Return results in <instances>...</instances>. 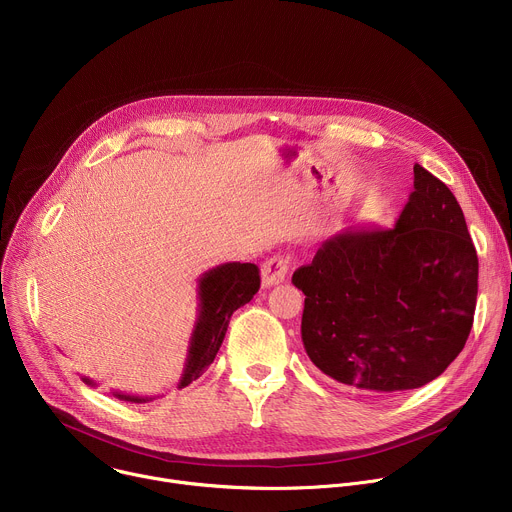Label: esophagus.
<instances>
[{"mask_svg":"<svg viewBox=\"0 0 512 512\" xmlns=\"http://www.w3.org/2000/svg\"><path fill=\"white\" fill-rule=\"evenodd\" d=\"M287 269H289V261L283 255H273L271 259H267L261 265V283H263V287H271V285L281 283L287 275Z\"/></svg>","mask_w":512,"mask_h":512,"instance_id":"1","label":"esophagus"}]
</instances>
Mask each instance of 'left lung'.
I'll return each mask as SVG.
<instances>
[{
	"label": "left lung",
	"mask_w": 512,
	"mask_h": 512,
	"mask_svg": "<svg viewBox=\"0 0 512 512\" xmlns=\"http://www.w3.org/2000/svg\"><path fill=\"white\" fill-rule=\"evenodd\" d=\"M393 229L352 227L322 243L291 283L304 291L302 340L316 367L364 393L440 377L476 310L478 255L452 190L413 166Z\"/></svg>",
	"instance_id": "8db88e82"
}]
</instances>
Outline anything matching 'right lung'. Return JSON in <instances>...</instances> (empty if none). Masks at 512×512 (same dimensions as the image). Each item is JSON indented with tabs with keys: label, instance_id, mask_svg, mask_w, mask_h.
<instances>
[{
	"label": "right lung",
	"instance_id": "obj_1",
	"mask_svg": "<svg viewBox=\"0 0 512 512\" xmlns=\"http://www.w3.org/2000/svg\"><path fill=\"white\" fill-rule=\"evenodd\" d=\"M261 277L253 263H223L208 269L198 279V318L188 344V356L178 389L188 387L212 364L218 348H221L229 320L235 310L249 304L259 291ZM85 385H95L93 379L83 377ZM121 401L145 403L152 397H135L125 393H113Z\"/></svg>",
	"mask_w": 512,
	"mask_h": 512
}]
</instances>
